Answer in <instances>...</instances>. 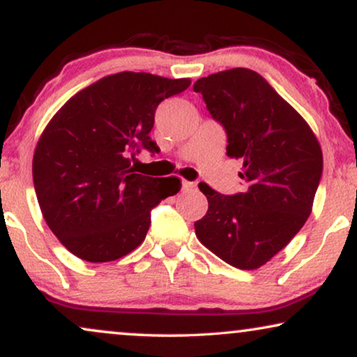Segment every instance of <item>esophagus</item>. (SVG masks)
Here are the masks:
<instances>
[{
    "label": "esophagus",
    "instance_id": "esophagus-1",
    "mask_svg": "<svg viewBox=\"0 0 357 357\" xmlns=\"http://www.w3.org/2000/svg\"><path fill=\"white\" fill-rule=\"evenodd\" d=\"M182 188H183V192H193V190L197 188V185L192 183V182H183Z\"/></svg>",
    "mask_w": 357,
    "mask_h": 357
}]
</instances>
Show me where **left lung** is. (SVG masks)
<instances>
[{
	"label": "left lung",
	"instance_id": "obj_1",
	"mask_svg": "<svg viewBox=\"0 0 357 357\" xmlns=\"http://www.w3.org/2000/svg\"><path fill=\"white\" fill-rule=\"evenodd\" d=\"M193 91L227 135V155L242 160L245 188L222 195L199 183L208 213L198 241L229 265L257 270L282 250L312 211L324 158L307 121L258 73L232 68L202 77Z\"/></svg>",
	"mask_w": 357,
	"mask_h": 357
}]
</instances>
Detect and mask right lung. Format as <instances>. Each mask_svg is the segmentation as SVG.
Instances as JSON below:
<instances>
[{
	"label": "right lung",
	"instance_id": "obj_1",
	"mask_svg": "<svg viewBox=\"0 0 357 357\" xmlns=\"http://www.w3.org/2000/svg\"><path fill=\"white\" fill-rule=\"evenodd\" d=\"M192 84L123 71L73 96L43 130L32 160L33 187L52 232L73 255L114 261L141 245L151 209L182 187L177 177H148L131 164L151 139L164 99Z\"/></svg>",
	"mask_w": 357,
	"mask_h": 357
}]
</instances>
